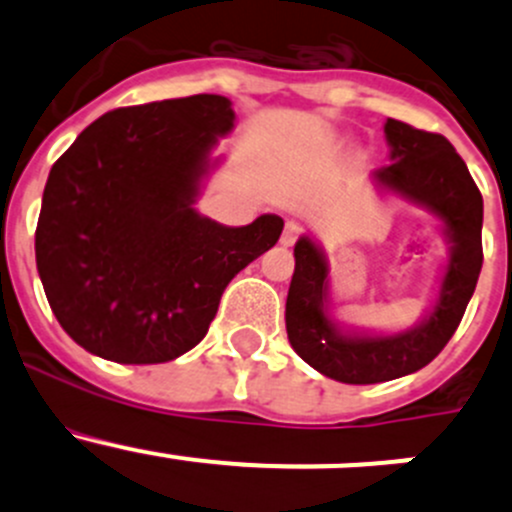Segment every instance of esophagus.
<instances>
[{
  "label": "esophagus",
  "instance_id": "1",
  "mask_svg": "<svg viewBox=\"0 0 512 512\" xmlns=\"http://www.w3.org/2000/svg\"><path fill=\"white\" fill-rule=\"evenodd\" d=\"M297 237H299V225H297V223H287L285 230H282L280 242H282V245H285V247H292L294 242H297Z\"/></svg>",
  "mask_w": 512,
  "mask_h": 512
}]
</instances>
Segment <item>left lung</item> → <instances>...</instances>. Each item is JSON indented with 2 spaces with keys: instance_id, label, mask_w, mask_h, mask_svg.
Here are the masks:
<instances>
[{
  "instance_id": "1",
  "label": "left lung",
  "mask_w": 512,
  "mask_h": 512,
  "mask_svg": "<svg viewBox=\"0 0 512 512\" xmlns=\"http://www.w3.org/2000/svg\"><path fill=\"white\" fill-rule=\"evenodd\" d=\"M391 163L374 170L379 188L421 205L443 223L451 257L428 317L399 334H347L329 317V267L312 237L294 245L287 292V337L319 374L344 384H379L431 364L461 324L483 267V195L466 163L441 133L418 131L389 118L384 126Z\"/></svg>"
}]
</instances>
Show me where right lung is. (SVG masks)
<instances>
[{
  "mask_svg": "<svg viewBox=\"0 0 512 512\" xmlns=\"http://www.w3.org/2000/svg\"><path fill=\"white\" fill-rule=\"evenodd\" d=\"M232 126L218 94L116 108L54 163L36 270L86 352L118 364L178 359L208 334L232 277L280 240V215L227 227L193 208Z\"/></svg>",
  "mask_w": 512,
  "mask_h": 512,
  "instance_id": "1",
  "label": "right lung"
}]
</instances>
